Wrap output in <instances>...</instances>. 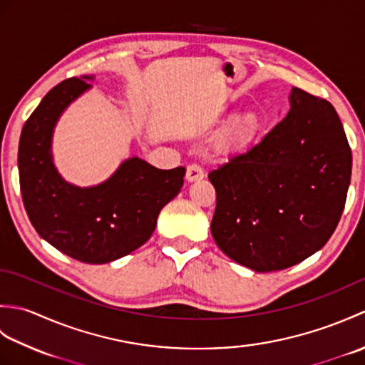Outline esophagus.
<instances>
[{"label": "esophagus", "mask_w": 365, "mask_h": 365, "mask_svg": "<svg viewBox=\"0 0 365 365\" xmlns=\"http://www.w3.org/2000/svg\"><path fill=\"white\" fill-rule=\"evenodd\" d=\"M204 169L197 163H191L187 168V180L188 182H196L200 180V178H204Z\"/></svg>", "instance_id": "34e87169"}]
</instances>
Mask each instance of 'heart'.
Listing matches in <instances>:
<instances>
[{
  "instance_id": "heart-1",
  "label": "heart",
  "mask_w": 365,
  "mask_h": 365,
  "mask_svg": "<svg viewBox=\"0 0 365 365\" xmlns=\"http://www.w3.org/2000/svg\"><path fill=\"white\" fill-rule=\"evenodd\" d=\"M255 127H257V122H255L254 115H245V118H240L234 122L230 128V138L235 143H245L254 135Z\"/></svg>"
}]
</instances>
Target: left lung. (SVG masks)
Listing matches in <instances>:
<instances>
[{"instance_id": "1", "label": "left lung", "mask_w": 365, "mask_h": 365, "mask_svg": "<svg viewBox=\"0 0 365 365\" xmlns=\"http://www.w3.org/2000/svg\"><path fill=\"white\" fill-rule=\"evenodd\" d=\"M290 111L259 144L208 174L212 235L257 273L297 265L327 245L342 216L351 149L329 102L298 88Z\"/></svg>"}]
</instances>
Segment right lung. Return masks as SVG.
I'll return each instance as SVG.
<instances>
[{"instance_id":"right-lung-1","label":"right lung","mask_w":365,"mask_h":365,"mask_svg":"<svg viewBox=\"0 0 365 365\" xmlns=\"http://www.w3.org/2000/svg\"><path fill=\"white\" fill-rule=\"evenodd\" d=\"M94 76L54 86L29 115L19 144L23 204L36 232L58 251L84 263H110L143 246L161 208L183 187L185 168L158 169L131 157L94 187L66 182L53 163L54 127L92 86Z\"/></svg>"}]
</instances>
